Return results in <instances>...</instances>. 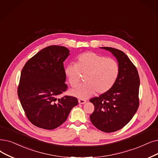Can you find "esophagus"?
Returning a JSON list of instances; mask_svg holds the SVG:
<instances>
[{
	"label": "esophagus",
	"mask_w": 158,
	"mask_h": 158,
	"mask_svg": "<svg viewBox=\"0 0 158 158\" xmlns=\"http://www.w3.org/2000/svg\"><path fill=\"white\" fill-rule=\"evenodd\" d=\"M78 101H79V104H85V102H86V101L83 99H79Z\"/></svg>",
	"instance_id": "34e87169"
}]
</instances>
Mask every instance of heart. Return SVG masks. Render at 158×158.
<instances>
[{"label":"heart","mask_w":158,"mask_h":158,"mask_svg":"<svg viewBox=\"0 0 158 158\" xmlns=\"http://www.w3.org/2000/svg\"><path fill=\"white\" fill-rule=\"evenodd\" d=\"M119 73L117 61L94 52L83 53L77 57L76 64H70L65 68V73L72 87L79 85L85 75V83L73 89L71 94L79 98L86 99L95 92H107L113 87Z\"/></svg>","instance_id":"b5f03b06"}]
</instances>
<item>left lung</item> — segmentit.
I'll list each match as a JSON object with an SVG mask.
<instances>
[{
  "label": "left lung",
  "instance_id": "8db88e82",
  "mask_svg": "<svg viewBox=\"0 0 158 158\" xmlns=\"http://www.w3.org/2000/svg\"><path fill=\"white\" fill-rule=\"evenodd\" d=\"M101 48L117 59L119 73L110 90L90 99L95 109L90 119L98 129L110 133L124 127L138 110L140 81L136 67L124 52L111 47Z\"/></svg>",
  "mask_w": 158,
  "mask_h": 158
}]
</instances>
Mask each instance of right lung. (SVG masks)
Masks as SVG:
<instances>
[{
  "instance_id": "obj_1",
  "label": "right lung",
  "mask_w": 158,
  "mask_h": 158,
  "mask_svg": "<svg viewBox=\"0 0 158 158\" xmlns=\"http://www.w3.org/2000/svg\"><path fill=\"white\" fill-rule=\"evenodd\" d=\"M69 52L64 46H47L30 58L23 68L18 97L27 118L39 128H57L78 104L73 96L58 98L68 89L63 63Z\"/></svg>"
}]
</instances>
